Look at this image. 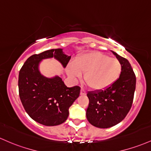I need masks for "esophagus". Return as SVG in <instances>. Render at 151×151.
<instances>
[{
	"label": "esophagus",
	"mask_w": 151,
	"mask_h": 151,
	"mask_svg": "<svg viewBox=\"0 0 151 151\" xmlns=\"http://www.w3.org/2000/svg\"><path fill=\"white\" fill-rule=\"evenodd\" d=\"M86 94H87V93H86V91L84 90V89H81V92H80V94H81V95H85Z\"/></svg>",
	"instance_id": "1"
}]
</instances>
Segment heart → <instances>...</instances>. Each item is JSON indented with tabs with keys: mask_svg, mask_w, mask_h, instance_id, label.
I'll return each instance as SVG.
<instances>
[{
	"mask_svg": "<svg viewBox=\"0 0 151 151\" xmlns=\"http://www.w3.org/2000/svg\"><path fill=\"white\" fill-rule=\"evenodd\" d=\"M68 74L79 79L84 73V80L91 89L101 91L117 82L122 72V64L116 58L98 51L82 54L67 68Z\"/></svg>",
	"mask_w": 151,
	"mask_h": 151,
	"instance_id": "obj_1",
	"label": "heart"
}]
</instances>
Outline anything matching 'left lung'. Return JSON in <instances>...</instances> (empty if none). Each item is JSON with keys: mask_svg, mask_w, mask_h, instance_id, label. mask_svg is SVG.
Here are the masks:
<instances>
[{"mask_svg": "<svg viewBox=\"0 0 151 151\" xmlns=\"http://www.w3.org/2000/svg\"><path fill=\"white\" fill-rule=\"evenodd\" d=\"M122 64V72L115 84L101 91L87 92L86 116L91 125L108 128L120 122L132 107L136 77L128 60L112 51Z\"/></svg>", "mask_w": 151, "mask_h": 151, "instance_id": "obj_1", "label": "left lung"}]
</instances>
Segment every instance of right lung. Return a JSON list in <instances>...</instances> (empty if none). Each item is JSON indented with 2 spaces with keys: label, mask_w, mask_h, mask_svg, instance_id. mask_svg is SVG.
I'll return each mask as SVG.
<instances>
[{
  "label": "right lung",
  "mask_w": 151,
  "mask_h": 151,
  "mask_svg": "<svg viewBox=\"0 0 151 151\" xmlns=\"http://www.w3.org/2000/svg\"><path fill=\"white\" fill-rule=\"evenodd\" d=\"M54 57L67 67L71 56L62 49H50L31 56L19 75V97L25 110L36 122L46 126L60 125L67 120L69 108L79 96L80 87H67L62 78L44 77L39 72L42 59Z\"/></svg>",
  "instance_id": "obj_1"
}]
</instances>
